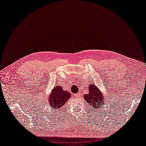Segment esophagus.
<instances>
[{
    "label": "esophagus",
    "instance_id": "esophagus-1",
    "mask_svg": "<svg viewBox=\"0 0 146 146\" xmlns=\"http://www.w3.org/2000/svg\"><path fill=\"white\" fill-rule=\"evenodd\" d=\"M80 96V94L78 93V94H74V97L75 98H79Z\"/></svg>",
    "mask_w": 146,
    "mask_h": 146
}]
</instances>
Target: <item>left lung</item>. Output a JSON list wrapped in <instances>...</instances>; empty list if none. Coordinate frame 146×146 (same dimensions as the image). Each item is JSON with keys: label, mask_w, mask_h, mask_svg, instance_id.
<instances>
[{"label": "left lung", "mask_w": 146, "mask_h": 146, "mask_svg": "<svg viewBox=\"0 0 146 146\" xmlns=\"http://www.w3.org/2000/svg\"><path fill=\"white\" fill-rule=\"evenodd\" d=\"M84 98L87 102L88 105L95 108H102L104 104V98L102 94L95 85H89V93L84 95Z\"/></svg>", "instance_id": "1"}]
</instances>
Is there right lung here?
I'll use <instances>...</instances> for the list:
<instances>
[{
	"label": "right lung",
	"mask_w": 146,
	"mask_h": 146,
	"mask_svg": "<svg viewBox=\"0 0 146 146\" xmlns=\"http://www.w3.org/2000/svg\"><path fill=\"white\" fill-rule=\"evenodd\" d=\"M70 97L69 92L64 91L61 86H56L49 96V105L52 108L58 109L64 105Z\"/></svg>",
	"instance_id": "right-lung-1"
}]
</instances>
